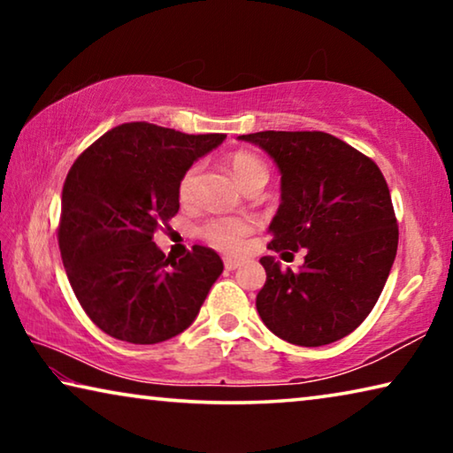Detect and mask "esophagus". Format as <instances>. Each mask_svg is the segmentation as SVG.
Listing matches in <instances>:
<instances>
[{
	"label": "esophagus",
	"mask_w": 453,
	"mask_h": 453,
	"mask_svg": "<svg viewBox=\"0 0 453 453\" xmlns=\"http://www.w3.org/2000/svg\"><path fill=\"white\" fill-rule=\"evenodd\" d=\"M224 265H226L227 272H234V270H237V267H240L242 264L237 262V259H224Z\"/></svg>",
	"instance_id": "esophagus-1"
}]
</instances>
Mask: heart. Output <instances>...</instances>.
<instances>
[{
	"label": "heart",
	"mask_w": 453,
	"mask_h": 453,
	"mask_svg": "<svg viewBox=\"0 0 453 453\" xmlns=\"http://www.w3.org/2000/svg\"><path fill=\"white\" fill-rule=\"evenodd\" d=\"M229 170H232L234 178L242 188L256 180L267 181L265 164L259 157L251 156V153L240 151L235 153V156H232V159H229ZM197 175H199V164H194L186 173L181 175L180 197L183 202H188V199H191V196H194L196 186H197ZM250 232H251V221L243 218L221 216V218H211L205 221L202 229H199V235L219 251H226V254H237V251L243 248L245 235Z\"/></svg>",
	"instance_id": "b5f03b06"
}]
</instances>
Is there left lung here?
I'll use <instances>...</instances> for the list:
<instances>
[{
  "label": "left lung",
  "instance_id": "1",
  "mask_svg": "<svg viewBox=\"0 0 453 453\" xmlns=\"http://www.w3.org/2000/svg\"><path fill=\"white\" fill-rule=\"evenodd\" d=\"M264 150L281 175V203L267 248L291 256L294 272L264 256L259 318L281 340L303 348L334 343L370 316L397 251V221L388 183L370 157L324 132L240 135Z\"/></svg>",
  "mask_w": 453,
  "mask_h": 453
}]
</instances>
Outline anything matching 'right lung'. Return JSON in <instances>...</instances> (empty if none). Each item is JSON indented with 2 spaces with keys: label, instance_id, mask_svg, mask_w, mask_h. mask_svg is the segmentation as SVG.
<instances>
[{
  "label": "right lung",
  "instance_id": "obj_1",
  "mask_svg": "<svg viewBox=\"0 0 453 453\" xmlns=\"http://www.w3.org/2000/svg\"><path fill=\"white\" fill-rule=\"evenodd\" d=\"M224 140L134 121L75 159L61 194L59 251L75 297L107 335L145 346L194 324L224 262L205 245L165 257L153 234L180 210L181 175Z\"/></svg>",
  "mask_w": 453,
  "mask_h": 453
}]
</instances>
